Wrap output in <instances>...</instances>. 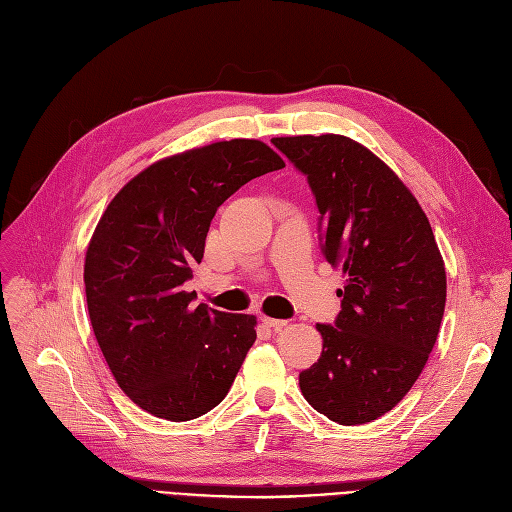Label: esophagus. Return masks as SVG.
I'll return each instance as SVG.
<instances>
[{"label":"esophagus","mask_w":512,"mask_h":512,"mask_svg":"<svg viewBox=\"0 0 512 512\" xmlns=\"http://www.w3.org/2000/svg\"><path fill=\"white\" fill-rule=\"evenodd\" d=\"M261 322H263L265 326H268V328H272V330H282V328L288 326L286 320H276V318H268V316H263Z\"/></svg>","instance_id":"esophagus-1"}]
</instances>
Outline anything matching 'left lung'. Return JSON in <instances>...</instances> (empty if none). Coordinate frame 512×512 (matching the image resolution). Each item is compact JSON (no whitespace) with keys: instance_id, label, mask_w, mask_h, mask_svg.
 Wrapping results in <instances>:
<instances>
[{"instance_id":"obj_1","label":"left lung","mask_w":512,"mask_h":512,"mask_svg":"<svg viewBox=\"0 0 512 512\" xmlns=\"http://www.w3.org/2000/svg\"><path fill=\"white\" fill-rule=\"evenodd\" d=\"M320 211L322 253L347 276L335 324H318L320 360L299 374L307 404L339 425L393 410L425 368L446 307V268L404 182L351 138H274Z\"/></svg>"}]
</instances>
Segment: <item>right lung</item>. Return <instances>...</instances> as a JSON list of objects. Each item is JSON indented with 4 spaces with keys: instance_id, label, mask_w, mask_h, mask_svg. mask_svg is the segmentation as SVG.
Wrapping results in <instances>:
<instances>
[{
    "instance_id": "add662e5",
    "label": "right lung",
    "mask_w": 512,
    "mask_h": 512,
    "mask_svg": "<svg viewBox=\"0 0 512 512\" xmlns=\"http://www.w3.org/2000/svg\"><path fill=\"white\" fill-rule=\"evenodd\" d=\"M282 167L259 140L215 142L146 167L100 217L85 253L87 311L115 381L152 416L192 420L228 395L257 320L194 307L184 284L217 207Z\"/></svg>"
}]
</instances>
